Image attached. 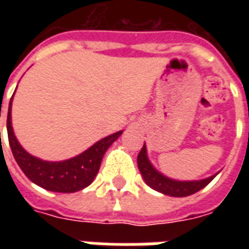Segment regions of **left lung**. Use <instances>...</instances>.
<instances>
[{
  "mask_svg": "<svg viewBox=\"0 0 249 249\" xmlns=\"http://www.w3.org/2000/svg\"><path fill=\"white\" fill-rule=\"evenodd\" d=\"M137 165H139L141 176L144 178L146 185H149L152 189H155L157 192L164 193L167 196H172V197H185V196L198 192L200 189L207 187L219 173L217 172L216 175H212L203 180H192V181H181V180L167 178L165 175L159 172L156 168L152 165V162L148 159L145 144L137 156Z\"/></svg>",
  "mask_w": 249,
  "mask_h": 249,
  "instance_id": "left-lung-1",
  "label": "left lung"
}]
</instances>
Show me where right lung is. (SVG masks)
<instances>
[{
    "instance_id": "obj_1",
    "label": "right lung",
    "mask_w": 249,
    "mask_h": 249,
    "mask_svg": "<svg viewBox=\"0 0 249 249\" xmlns=\"http://www.w3.org/2000/svg\"><path fill=\"white\" fill-rule=\"evenodd\" d=\"M12 101L13 97L9 103L6 121L12 153L21 171L32 183L52 192L73 193L90 185L98 173L105 152L123 135V130H119L113 135L107 136L85 152L64 161H45L28 153L17 140L12 126Z\"/></svg>"
}]
</instances>
